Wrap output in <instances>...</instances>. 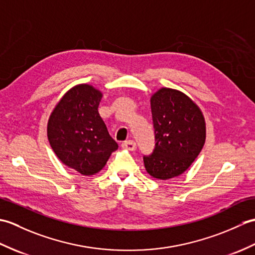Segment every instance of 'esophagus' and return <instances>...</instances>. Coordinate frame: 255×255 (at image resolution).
Masks as SVG:
<instances>
[{
    "mask_svg": "<svg viewBox=\"0 0 255 255\" xmlns=\"http://www.w3.org/2000/svg\"><path fill=\"white\" fill-rule=\"evenodd\" d=\"M122 148L129 151H134L136 150V142H134L133 140H128V141H125L122 143Z\"/></svg>",
    "mask_w": 255,
    "mask_h": 255,
    "instance_id": "obj_1",
    "label": "esophagus"
}]
</instances>
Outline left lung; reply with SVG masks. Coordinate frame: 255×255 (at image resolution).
<instances>
[{"label":"left lung","instance_id":"8db88e82","mask_svg":"<svg viewBox=\"0 0 255 255\" xmlns=\"http://www.w3.org/2000/svg\"><path fill=\"white\" fill-rule=\"evenodd\" d=\"M155 133L153 153L144 156V167L156 180L180 176L202 151L206 122L199 106L183 92L161 88L150 99Z\"/></svg>","mask_w":255,"mask_h":255}]
</instances>
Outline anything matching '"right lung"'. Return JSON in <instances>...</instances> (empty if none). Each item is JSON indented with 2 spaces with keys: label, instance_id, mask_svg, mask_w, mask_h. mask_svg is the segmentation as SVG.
<instances>
[{
  "label": "right lung",
  "instance_id": "add662e5",
  "mask_svg": "<svg viewBox=\"0 0 255 255\" xmlns=\"http://www.w3.org/2000/svg\"><path fill=\"white\" fill-rule=\"evenodd\" d=\"M103 93L91 84L67 91L47 124L49 143L64 165L85 176L99 173L118 149L99 114Z\"/></svg>",
  "mask_w": 255,
  "mask_h": 255
}]
</instances>
